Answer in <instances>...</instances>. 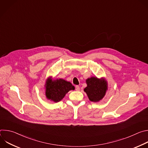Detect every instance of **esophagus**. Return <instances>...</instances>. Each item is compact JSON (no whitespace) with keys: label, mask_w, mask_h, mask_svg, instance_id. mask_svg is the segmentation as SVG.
Masks as SVG:
<instances>
[{"label":"esophagus","mask_w":148,"mask_h":148,"mask_svg":"<svg viewBox=\"0 0 148 148\" xmlns=\"http://www.w3.org/2000/svg\"><path fill=\"white\" fill-rule=\"evenodd\" d=\"M75 90H76V91H79V87L78 86H76Z\"/></svg>","instance_id":"obj_1"}]
</instances>
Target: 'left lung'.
Returning a JSON list of instances; mask_svg holds the SVG:
<instances>
[{"label": "left lung", "mask_w": 148, "mask_h": 148, "mask_svg": "<svg viewBox=\"0 0 148 148\" xmlns=\"http://www.w3.org/2000/svg\"><path fill=\"white\" fill-rule=\"evenodd\" d=\"M86 83L87 86L84 91L91 101L98 102L103 98L108 90V84L104 78L92 77L86 79Z\"/></svg>", "instance_id": "8db88e82"}]
</instances>
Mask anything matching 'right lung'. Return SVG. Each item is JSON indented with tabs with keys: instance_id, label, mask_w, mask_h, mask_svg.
Masks as SVG:
<instances>
[{
	"instance_id": "right-lung-1",
	"label": "right lung",
	"mask_w": 148,
	"mask_h": 148,
	"mask_svg": "<svg viewBox=\"0 0 148 148\" xmlns=\"http://www.w3.org/2000/svg\"><path fill=\"white\" fill-rule=\"evenodd\" d=\"M45 87L47 98L55 102L60 101L69 91L75 89L70 82L61 78L52 79L51 77L47 79Z\"/></svg>"
}]
</instances>
